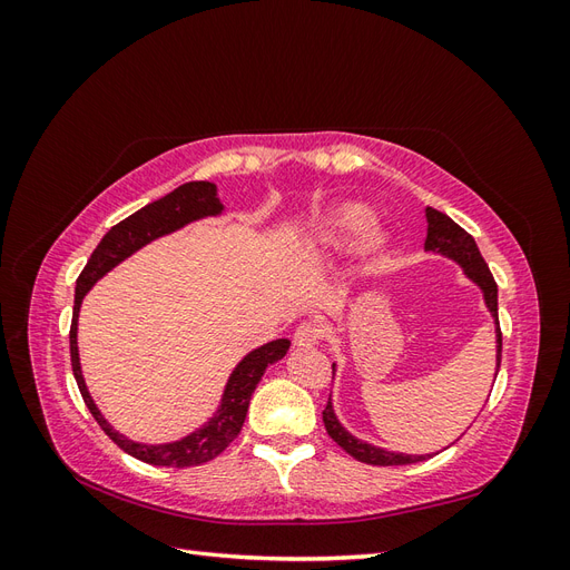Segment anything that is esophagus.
Here are the masks:
<instances>
[{
  "label": "esophagus",
  "instance_id": "obj_1",
  "mask_svg": "<svg viewBox=\"0 0 570 570\" xmlns=\"http://www.w3.org/2000/svg\"><path fill=\"white\" fill-rule=\"evenodd\" d=\"M321 337H323V325L316 321H302L295 331L297 347H314Z\"/></svg>",
  "mask_w": 570,
  "mask_h": 570
}]
</instances>
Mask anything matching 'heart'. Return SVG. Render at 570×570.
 <instances>
[{"mask_svg":"<svg viewBox=\"0 0 570 570\" xmlns=\"http://www.w3.org/2000/svg\"><path fill=\"white\" fill-rule=\"evenodd\" d=\"M368 212L364 206H356V204H344L340 206L337 212H333L331 220H327V237L333 239V243H344V239H350L354 235H358L368 226ZM366 243L371 247H377L383 243V235L377 230H371L366 235Z\"/></svg>","mask_w":570,"mask_h":570,"instance_id":"obj_1","label":"heart"}]
</instances>
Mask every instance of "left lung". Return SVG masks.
Instances as JSON below:
<instances>
[{
	"instance_id": "8db88e82",
	"label": "left lung",
	"mask_w": 570,
	"mask_h": 570,
	"mask_svg": "<svg viewBox=\"0 0 570 570\" xmlns=\"http://www.w3.org/2000/svg\"><path fill=\"white\" fill-rule=\"evenodd\" d=\"M425 218H428V237H425V252H438L454 258V262L461 264L463 273L482 289V297H485V304L490 308V314L494 318L497 325V373H499V364H502V331H499V314H497V283L492 278V273L482 258L475 239L465 233L456 223L428 206L425 209ZM497 377V375H494ZM323 423L327 435H331L344 452L350 456H354L361 463H371V465H406V463H419L430 459L428 454L413 456V454H396V452H387L381 450V446H373L356 440L352 433L342 428V423L337 421L335 411H333V402L327 400L325 409H323Z\"/></svg>"
}]
</instances>
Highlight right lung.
<instances>
[{"mask_svg": "<svg viewBox=\"0 0 570 570\" xmlns=\"http://www.w3.org/2000/svg\"><path fill=\"white\" fill-rule=\"evenodd\" d=\"M220 212H223V204L216 197L214 183H206V180L185 183L178 189H174L170 195L142 206L140 212H135L126 220L116 223V226L101 237V243L92 252L88 266L82 268V273L76 281L73 321H71V333H68V340H71V366H73L78 390L82 394V402L88 404L99 428L105 430L120 450L151 465L187 469V465H199V463L212 461L226 450V446L239 435V430H243L249 400L258 381H262V375L271 364H275V361H281L287 354L289 340H273L264 344V347L249 352L243 361H239L237 368L230 373V381L226 385V392H223L220 406L214 413V419H209V423H204L199 430H195V433H189L178 442L142 444L116 433V430L107 423V419L99 413L88 387H85L82 373H80V356H78V312H80L82 297L88 295V289L101 278V275L109 273L116 264L124 262V258H128L132 252L149 245L151 239L187 226L189 220L216 216Z\"/></svg>", "mask_w": 570, "mask_h": 570, "instance_id": "obj_1", "label": "right lung"}]
</instances>
